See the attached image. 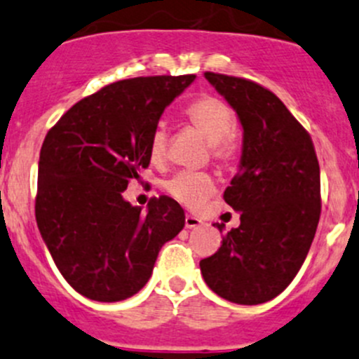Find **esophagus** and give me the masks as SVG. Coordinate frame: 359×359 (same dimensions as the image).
<instances>
[{
  "label": "esophagus",
  "instance_id": "obj_1",
  "mask_svg": "<svg viewBox=\"0 0 359 359\" xmlns=\"http://www.w3.org/2000/svg\"><path fill=\"white\" fill-rule=\"evenodd\" d=\"M187 229H193V228H200L201 221L196 217V215H186V221H184Z\"/></svg>",
  "mask_w": 359,
  "mask_h": 359
}]
</instances>
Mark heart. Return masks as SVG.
<instances>
[{"mask_svg":"<svg viewBox=\"0 0 359 359\" xmlns=\"http://www.w3.org/2000/svg\"><path fill=\"white\" fill-rule=\"evenodd\" d=\"M186 117L210 144L214 158H231L235 152V142L231 140L229 133L235 126V114L229 109L228 103H224L217 96L205 95L187 107ZM165 147L166 131L158 126L152 133L151 145H149V154L152 161H159L163 158ZM165 189L173 200L182 203L184 207L200 208L214 194L215 182L207 173L182 172L173 175L165 184Z\"/></svg>","mask_w":359,"mask_h":359,"instance_id":"b5f03b06","label":"heart"}]
</instances>
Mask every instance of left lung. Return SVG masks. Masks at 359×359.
<instances>
[{
    "instance_id": "1",
    "label": "left lung",
    "mask_w": 359,
    "mask_h": 359,
    "mask_svg": "<svg viewBox=\"0 0 359 359\" xmlns=\"http://www.w3.org/2000/svg\"><path fill=\"white\" fill-rule=\"evenodd\" d=\"M205 79L236 112L242 156L224 191L240 226L226 233L214 256L200 261L201 276L224 300L264 304L290 286L314 240L321 214L318 156L273 93L236 76L207 72Z\"/></svg>"
}]
</instances>
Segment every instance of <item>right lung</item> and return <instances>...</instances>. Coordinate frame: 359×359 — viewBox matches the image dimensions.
Returning <instances> with one entry per match:
<instances>
[{
    "label": "right lung",
    "instance_id": "add662e5",
    "mask_svg": "<svg viewBox=\"0 0 359 359\" xmlns=\"http://www.w3.org/2000/svg\"><path fill=\"white\" fill-rule=\"evenodd\" d=\"M196 75L138 76L72 107L45 137L34 214L66 283L95 302L137 294L158 254L184 228L182 207L152 198L147 210L123 198L151 163L149 145L166 107Z\"/></svg>",
    "mask_w": 359,
    "mask_h": 359
}]
</instances>
